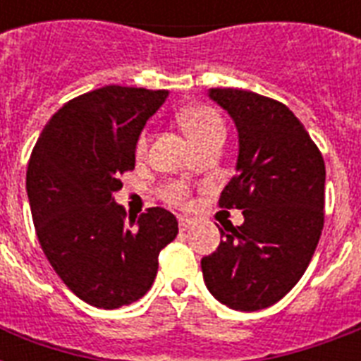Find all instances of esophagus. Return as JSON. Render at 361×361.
<instances>
[{
	"label": "esophagus",
	"instance_id": "obj_1",
	"mask_svg": "<svg viewBox=\"0 0 361 361\" xmlns=\"http://www.w3.org/2000/svg\"><path fill=\"white\" fill-rule=\"evenodd\" d=\"M178 225H180V231H189V228L195 225V221L187 219V217H180V219H178Z\"/></svg>",
	"mask_w": 361,
	"mask_h": 361
}]
</instances>
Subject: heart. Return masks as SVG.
<instances>
[{
  "instance_id": "heart-1",
  "label": "heart",
  "mask_w": 361,
  "mask_h": 361,
  "mask_svg": "<svg viewBox=\"0 0 361 361\" xmlns=\"http://www.w3.org/2000/svg\"><path fill=\"white\" fill-rule=\"evenodd\" d=\"M181 127L185 130L189 138H191L198 147L206 146L214 140H223L225 138V121L221 114L215 109L208 104H197V106H189V109L181 110L178 116ZM147 149V133H142L138 142H136V155H144ZM161 198L170 206H187L191 192L189 187L181 181H170L166 185L161 187L159 191Z\"/></svg>"
}]
</instances>
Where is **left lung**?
Segmentation results:
<instances>
[{"label":"left lung","instance_id":"1","mask_svg":"<svg viewBox=\"0 0 361 361\" xmlns=\"http://www.w3.org/2000/svg\"><path fill=\"white\" fill-rule=\"evenodd\" d=\"M240 136L236 176L219 206L241 209L243 225L219 228L202 258L208 290L236 311L269 307L305 274L324 226L326 166L311 136L285 106L258 93L214 87Z\"/></svg>","mask_w":361,"mask_h":361}]
</instances>
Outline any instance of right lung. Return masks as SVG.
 Segmentation results:
<instances>
[{
	"instance_id": "obj_1",
	"label": "right lung",
	"mask_w": 361,
	"mask_h": 361,
	"mask_svg": "<svg viewBox=\"0 0 361 361\" xmlns=\"http://www.w3.org/2000/svg\"><path fill=\"white\" fill-rule=\"evenodd\" d=\"M164 90L104 86L71 99L31 152L25 189L37 238L59 279L86 303L118 309L152 288L159 252L178 221L147 208L135 229L114 202L120 176L135 169L136 142Z\"/></svg>"
}]
</instances>
